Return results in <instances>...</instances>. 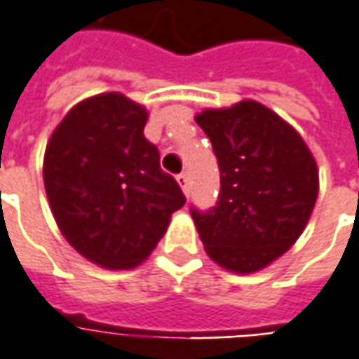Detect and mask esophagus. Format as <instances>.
<instances>
[{
  "mask_svg": "<svg viewBox=\"0 0 359 359\" xmlns=\"http://www.w3.org/2000/svg\"><path fill=\"white\" fill-rule=\"evenodd\" d=\"M177 182L180 184V189H182V192L184 194H189L190 192V179H189V175L187 172H180L179 177H177Z\"/></svg>",
  "mask_w": 359,
  "mask_h": 359,
  "instance_id": "1",
  "label": "esophagus"
}]
</instances>
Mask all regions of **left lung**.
<instances>
[{
    "label": "left lung",
    "mask_w": 359,
    "mask_h": 359,
    "mask_svg": "<svg viewBox=\"0 0 359 359\" xmlns=\"http://www.w3.org/2000/svg\"><path fill=\"white\" fill-rule=\"evenodd\" d=\"M220 169L210 210L190 208L204 250L224 269L259 271L304 230L318 196V169L306 143L275 111L243 100L196 116Z\"/></svg>",
    "instance_id": "8db88e82"
}]
</instances>
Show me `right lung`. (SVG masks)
<instances>
[{
	"mask_svg": "<svg viewBox=\"0 0 359 359\" xmlns=\"http://www.w3.org/2000/svg\"><path fill=\"white\" fill-rule=\"evenodd\" d=\"M145 123L147 109L108 92L76 104L46 143L43 179L58 228L108 269L137 267L187 202Z\"/></svg>",
	"mask_w": 359,
	"mask_h": 359,
	"instance_id": "1",
	"label": "right lung"
}]
</instances>
